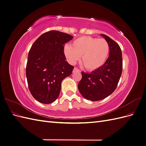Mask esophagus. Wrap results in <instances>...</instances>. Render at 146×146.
<instances>
[{
	"label": "esophagus",
	"instance_id": "obj_1",
	"mask_svg": "<svg viewBox=\"0 0 146 146\" xmlns=\"http://www.w3.org/2000/svg\"><path fill=\"white\" fill-rule=\"evenodd\" d=\"M80 72V70H79L77 68H74V69L73 70V72Z\"/></svg>",
	"mask_w": 146,
	"mask_h": 146
}]
</instances>
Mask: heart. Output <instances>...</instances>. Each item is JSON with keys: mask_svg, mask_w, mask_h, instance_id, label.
Listing matches in <instances>:
<instances>
[{"mask_svg": "<svg viewBox=\"0 0 146 146\" xmlns=\"http://www.w3.org/2000/svg\"><path fill=\"white\" fill-rule=\"evenodd\" d=\"M110 45L104 39L82 36L74 40L71 46L66 45L64 54L69 62L74 64L81 56V63L87 70L94 71L100 68L107 61Z\"/></svg>", "mask_w": 146, "mask_h": 146, "instance_id": "b5f03b06", "label": "heart"}]
</instances>
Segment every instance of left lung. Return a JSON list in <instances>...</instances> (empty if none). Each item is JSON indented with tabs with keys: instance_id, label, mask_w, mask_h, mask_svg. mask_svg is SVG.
Masks as SVG:
<instances>
[{
	"instance_id": "obj_1",
	"label": "left lung",
	"mask_w": 146,
	"mask_h": 146,
	"mask_svg": "<svg viewBox=\"0 0 146 146\" xmlns=\"http://www.w3.org/2000/svg\"><path fill=\"white\" fill-rule=\"evenodd\" d=\"M110 45V53L105 64L90 74L82 72L78 85L83 98L91 101L104 99L114 91L122 71V51L118 44L105 35L101 34Z\"/></svg>"
}]
</instances>
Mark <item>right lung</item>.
Here are the masks:
<instances>
[{
    "instance_id": "right-lung-1",
    "label": "right lung",
    "mask_w": 146,
    "mask_h": 146,
    "mask_svg": "<svg viewBox=\"0 0 146 146\" xmlns=\"http://www.w3.org/2000/svg\"><path fill=\"white\" fill-rule=\"evenodd\" d=\"M73 38L69 34L52 30L41 35L29 52L26 77L30 93L42 104H50L60 94L63 80L72 72L64 54L65 44Z\"/></svg>"
}]
</instances>
